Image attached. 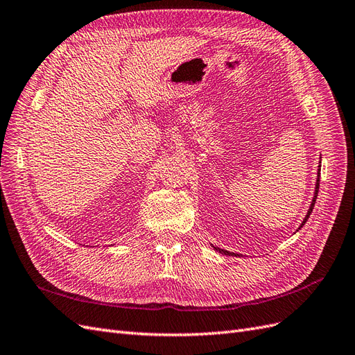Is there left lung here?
Segmentation results:
<instances>
[{"mask_svg":"<svg viewBox=\"0 0 355 355\" xmlns=\"http://www.w3.org/2000/svg\"><path fill=\"white\" fill-rule=\"evenodd\" d=\"M320 171H321V166H320V168H318V179H317V184H315V193H313V198H312V203H311V206H309V210H308V214H306V216H304V219H303V223L300 224V227H299V230L306 224V221H308L309 219V216H311V214H312V209H313V206H315V201H317V196H318V188H320ZM212 248L215 249L216 252H219V254H224V255H239V254H234V252H230V251H227V249H221V248H216V246H214L212 245Z\"/></svg>","mask_w":355,"mask_h":355,"instance_id":"left-lung-1","label":"left lung"}]
</instances>
